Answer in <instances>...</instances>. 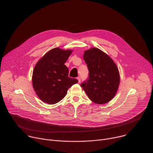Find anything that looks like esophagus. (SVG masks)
I'll list each match as a JSON object with an SVG mask.
<instances>
[{
	"label": "esophagus",
	"mask_w": 153,
	"mask_h": 153,
	"mask_svg": "<svg viewBox=\"0 0 153 153\" xmlns=\"http://www.w3.org/2000/svg\"><path fill=\"white\" fill-rule=\"evenodd\" d=\"M77 81H78V82H79V83L81 82V78H80L79 77H78L77 78Z\"/></svg>",
	"instance_id": "obj_1"
}]
</instances>
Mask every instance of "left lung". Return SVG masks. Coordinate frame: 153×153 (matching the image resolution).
I'll list each match as a JSON object with an SVG mask.
<instances>
[{
  "instance_id": "8db88e82",
  "label": "left lung",
  "mask_w": 153,
  "mask_h": 153,
  "mask_svg": "<svg viewBox=\"0 0 153 153\" xmlns=\"http://www.w3.org/2000/svg\"><path fill=\"white\" fill-rule=\"evenodd\" d=\"M83 58L89 69V78L81 87L94 103L104 104L116 94L120 84V74L114 61L98 48L85 51Z\"/></svg>"
}]
</instances>
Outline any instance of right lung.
<instances>
[{"mask_svg": "<svg viewBox=\"0 0 153 153\" xmlns=\"http://www.w3.org/2000/svg\"><path fill=\"white\" fill-rule=\"evenodd\" d=\"M72 51L53 48L46 53L34 68L32 83L38 97L48 104L59 102L65 97L69 88L78 82L68 77L69 70L64 64Z\"/></svg>", "mask_w": 153, "mask_h": 153, "instance_id": "obj_1", "label": "right lung"}]
</instances>
